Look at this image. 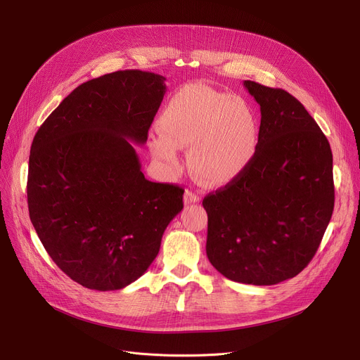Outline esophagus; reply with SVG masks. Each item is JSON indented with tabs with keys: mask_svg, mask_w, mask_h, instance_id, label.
Here are the masks:
<instances>
[{
	"mask_svg": "<svg viewBox=\"0 0 360 360\" xmlns=\"http://www.w3.org/2000/svg\"><path fill=\"white\" fill-rule=\"evenodd\" d=\"M184 201H185V204L198 202V201H200V197H198L195 193H193V191H190V190H186V191H185V195H184Z\"/></svg>",
	"mask_w": 360,
	"mask_h": 360,
	"instance_id": "1",
	"label": "esophagus"
}]
</instances>
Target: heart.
Segmentation results:
<instances>
[{
  "label": "heart",
  "instance_id": "b5f03b06",
  "mask_svg": "<svg viewBox=\"0 0 360 360\" xmlns=\"http://www.w3.org/2000/svg\"><path fill=\"white\" fill-rule=\"evenodd\" d=\"M151 151L169 166L178 163V146H190V167L205 184L224 185L254 162L259 122L252 106L202 83L182 87L158 121Z\"/></svg>",
  "mask_w": 360,
  "mask_h": 360
}]
</instances>
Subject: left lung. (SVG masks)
<instances>
[{"instance_id": "8db88e82", "label": "left lung", "mask_w": 360, "mask_h": 360, "mask_svg": "<svg viewBox=\"0 0 360 360\" xmlns=\"http://www.w3.org/2000/svg\"><path fill=\"white\" fill-rule=\"evenodd\" d=\"M261 110L254 162L202 200L205 251L229 280L270 286L314 258L334 209L333 153L315 120L290 93L245 80Z\"/></svg>"}]
</instances>
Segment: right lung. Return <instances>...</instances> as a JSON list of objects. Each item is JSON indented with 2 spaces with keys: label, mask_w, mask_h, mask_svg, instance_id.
Returning a JSON list of instances; mask_svg holds the SVG:
<instances>
[{
  "label": "right lung",
  "mask_w": 360,
  "mask_h": 360,
  "mask_svg": "<svg viewBox=\"0 0 360 360\" xmlns=\"http://www.w3.org/2000/svg\"><path fill=\"white\" fill-rule=\"evenodd\" d=\"M165 80L140 70L89 80L33 139L32 224L56 266L87 289L118 290L141 277L184 209L182 188L146 179L130 143L147 141Z\"/></svg>",
  "instance_id": "obj_1"
}]
</instances>
